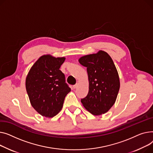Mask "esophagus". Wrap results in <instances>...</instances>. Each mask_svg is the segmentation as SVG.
<instances>
[{"instance_id":"1","label":"esophagus","mask_w":153,"mask_h":153,"mask_svg":"<svg viewBox=\"0 0 153 153\" xmlns=\"http://www.w3.org/2000/svg\"><path fill=\"white\" fill-rule=\"evenodd\" d=\"M78 84H76V85H74V86H73V88H74V89H76V88L78 87Z\"/></svg>"}]
</instances>
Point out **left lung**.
I'll use <instances>...</instances> for the list:
<instances>
[{
	"label": "left lung",
	"mask_w": 153,
	"mask_h": 153,
	"mask_svg": "<svg viewBox=\"0 0 153 153\" xmlns=\"http://www.w3.org/2000/svg\"><path fill=\"white\" fill-rule=\"evenodd\" d=\"M78 62L86 67L89 81L88 95L82 102L94 115L108 112L115 102L120 89V79L111 56L104 51L81 57Z\"/></svg>",
	"instance_id": "left-lung-1"
}]
</instances>
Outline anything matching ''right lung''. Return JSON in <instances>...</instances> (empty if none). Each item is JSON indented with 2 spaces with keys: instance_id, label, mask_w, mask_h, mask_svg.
<instances>
[{
  "instance_id": "1",
  "label": "right lung",
  "mask_w": 153,
  "mask_h": 153,
  "mask_svg": "<svg viewBox=\"0 0 153 153\" xmlns=\"http://www.w3.org/2000/svg\"><path fill=\"white\" fill-rule=\"evenodd\" d=\"M65 57L50 54L41 56L31 67L25 86L32 107L40 115L51 118L62 110L71 89L59 70Z\"/></svg>"
}]
</instances>
